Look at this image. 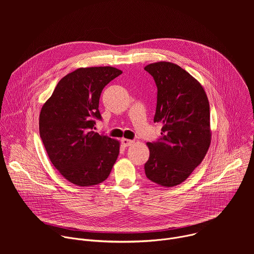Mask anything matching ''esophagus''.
Returning a JSON list of instances; mask_svg holds the SVG:
<instances>
[{"label": "esophagus", "instance_id": "1", "mask_svg": "<svg viewBox=\"0 0 254 254\" xmlns=\"http://www.w3.org/2000/svg\"><path fill=\"white\" fill-rule=\"evenodd\" d=\"M132 142H133V140L128 139V138H123L122 139V143H123V146H125V147H129L130 144H132Z\"/></svg>", "mask_w": 254, "mask_h": 254}]
</instances>
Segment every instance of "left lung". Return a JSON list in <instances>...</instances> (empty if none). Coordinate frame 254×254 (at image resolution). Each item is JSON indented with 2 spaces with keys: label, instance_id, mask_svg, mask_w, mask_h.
Instances as JSON below:
<instances>
[{
  "label": "left lung",
  "instance_id": "left-lung-1",
  "mask_svg": "<svg viewBox=\"0 0 254 254\" xmlns=\"http://www.w3.org/2000/svg\"><path fill=\"white\" fill-rule=\"evenodd\" d=\"M144 70L158 88L154 122L163 124L160 140L147 142L150 158L144 173L152 182L170 188L183 183L208 152L210 105L200 82L179 65L160 61Z\"/></svg>",
  "mask_w": 254,
  "mask_h": 254
}]
</instances>
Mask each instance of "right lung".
<instances>
[{"label": "right lung", "mask_w": 254, "mask_h": 254, "mask_svg": "<svg viewBox=\"0 0 254 254\" xmlns=\"http://www.w3.org/2000/svg\"><path fill=\"white\" fill-rule=\"evenodd\" d=\"M123 73L112 66L78 68L65 75L41 108L39 131L47 155L70 183L89 187L110 176L119 157V140L92 128L101 120L99 97Z\"/></svg>", "instance_id": "add662e5"}]
</instances>
